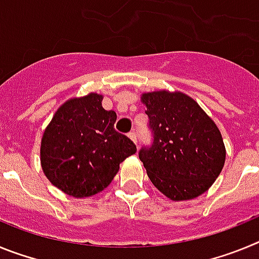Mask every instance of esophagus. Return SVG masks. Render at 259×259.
<instances>
[{"label":"esophagus","mask_w":259,"mask_h":259,"mask_svg":"<svg viewBox=\"0 0 259 259\" xmlns=\"http://www.w3.org/2000/svg\"><path fill=\"white\" fill-rule=\"evenodd\" d=\"M128 137H130V139H131V140L134 141L135 144H137V135H136V132H135V131L130 132V134H128Z\"/></svg>","instance_id":"1"}]
</instances>
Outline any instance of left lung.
<instances>
[{
    "mask_svg": "<svg viewBox=\"0 0 259 259\" xmlns=\"http://www.w3.org/2000/svg\"><path fill=\"white\" fill-rule=\"evenodd\" d=\"M150 146L139 158L155 188L172 201L198 197L212 185L226 161L221 131L193 98L182 92L144 93Z\"/></svg>",
    "mask_w": 259,
    "mask_h": 259,
    "instance_id": "1",
    "label": "left lung"
}]
</instances>
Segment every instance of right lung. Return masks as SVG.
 Wrapping results in <instances>:
<instances>
[{"instance_id": "obj_1", "label": "right lung", "mask_w": 259, "mask_h": 259, "mask_svg": "<svg viewBox=\"0 0 259 259\" xmlns=\"http://www.w3.org/2000/svg\"><path fill=\"white\" fill-rule=\"evenodd\" d=\"M102 98L89 93L66 101L42 135V171L53 185L72 197L104 191L119 164L136 153V145L115 131L116 114L102 107Z\"/></svg>"}]
</instances>
